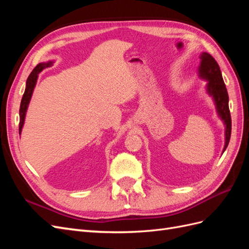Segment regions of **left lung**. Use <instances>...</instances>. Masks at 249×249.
I'll list each match as a JSON object with an SVG mask.
<instances>
[{
    "instance_id": "left-lung-1",
    "label": "left lung",
    "mask_w": 249,
    "mask_h": 249,
    "mask_svg": "<svg viewBox=\"0 0 249 249\" xmlns=\"http://www.w3.org/2000/svg\"><path fill=\"white\" fill-rule=\"evenodd\" d=\"M199 58L200 64L198 66V76L200 79L207 81V93L212 96L216 106L217 114L225 125V142L222 150V153H224V150L229 145L231 133V119L229 109L228 90L222 79L220 67L216 62V60L206 52H202Z\"/></svg>"
}]
</instances>
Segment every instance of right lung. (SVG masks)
Masks as SVG:
<instances>
[{
  "instance_id": "right-lung-1",
  "label": "right lung",
  "mask_w": 249,
  "mask_h": 249,
  "mask_svg": "<svg viewBox=\"0 0 249 249\" xmlns=\"http://www.w3.org/2000/svg\"><path fill=\"white\" fill-rule=\"evenodd\" d=\"M54 63V61H49V62H41L39 64H37L35 69L32 71V72L30 73V76L27 79L26 82V89L24 95H22V99L20 102V107H19V126H18V131L19 135L21 133L22 126H24L25 124V118H26V113L29 107V103L31 101V97L33 94V90L35 88L37 79H38V74L41 72L44 69H48V67H51Z\"/></svg>"
}]
</instances>
